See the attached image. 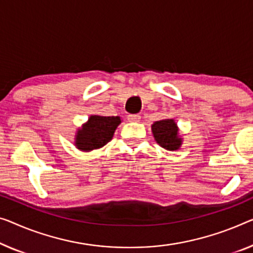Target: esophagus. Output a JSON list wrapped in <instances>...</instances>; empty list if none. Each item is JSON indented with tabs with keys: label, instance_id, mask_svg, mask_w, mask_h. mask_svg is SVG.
Here are the masks:
<instances>
[{
	"label": "esophagus",
	"instance_id": "obj_1",
	"mask_svg": "<svg viewBox=\"0 0 253 253\" xmlns=\"http://www.w3.org/2000/svg\"><path fill=\"white\" fill-rule=\"evenodd\" d=\"M128 122L130 123H138L139 120H141V116L139 115H129L127 117Z\"/></svg>",
	"mask_w": 253,
	"mask_h": 253
}]
</instances>
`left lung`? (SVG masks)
Returning a JSON list of instances; mask_svg holds the SVG:
<instances>
[{
	"instance_id": "1",
	"label": "left lung",
	"mask_w": 253,
	"mask_h": 253,
	"mask_svg": "<svg viewBox=\"0 0 253 253\" xmlns=\"http://www.w3.org/2000/svg\"><path fill=\"white\" fill-rule=\"evenodd\" d=\"M153 137L161 148L167 151H177L183 144L179 128L174 119H161L151 126Z\"/></svg>"
}]
</instances>
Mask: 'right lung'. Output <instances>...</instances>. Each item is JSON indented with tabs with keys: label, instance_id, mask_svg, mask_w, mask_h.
I'll return each mask as SVG.
<instances>
[{
	"label": "right lung",
	"instance_id": "1",
	"mask_svg": "<svg viewBox=\"0 0 253 253\" xmlns=\"http://www.w3.org/2000/svg\"><path fill=\"white\" fill-rule=\"evenodd\" d=\"M120 123L122 118L119 116H89L87 122L83 124L75 134L74 145L83 152L101 149L111 141Z\"/></svg>",
	"mask_w": 253,
	"mask_h": 253
}]
</instances>
